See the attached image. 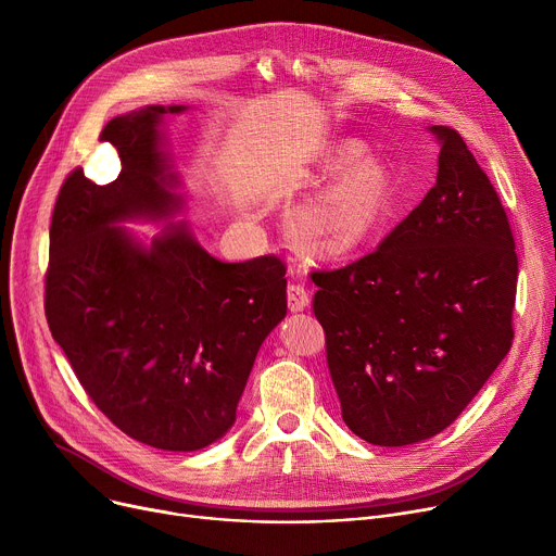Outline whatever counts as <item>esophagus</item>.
I'll return each mask as SVG.
<instances>
[{
  "mask_svg": "<svg viewBox=\"0 0 556 556\" xmlns=\"http://www.w3.org/2000/svg\"><path fill=\"white\" fill-rule=\"evenodd\" d=\"M311 304V295L308 290L304 288V283L293 281L288 283V308L290 311H304Z\"/></svg>",
  "mask_w": 556,
  "mask_h": 556,
  "instance_id": "obj_1",
  "label": "esophagus"
}]
</instances>
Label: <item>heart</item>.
<instances>
[{
  "instance_id": "heart-1",
  "label": "heart",
  "mask_w": 556,
  "mask_h": 556,
  "mask_svg": "<svg viewBox=\"0 0 556 556\" xmlns=\"http://www.w3.org/2000/svg\"><path fill=\"white\" fill-rule=\"evenodd\" d=\"M361 155L363 146L358 141H344L329 153L325 173L342 175ZM386 207V170L374 160H365L323 198L306 204L295 218V229L304 243L319 252H344L358 245L383 220Z\"/></svg>"
}]
</instances>
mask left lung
I'll return each mask as SVG.
<instances>
[{"instance_id": "8db88e82", "label": "left lung", "mask_w": 556, "mask_h": 556, "mask_svg": "<svg viewBox=\"0 0 556 556\" xmlns=\"http://www.w3.org/2000/svg\"><path fill=\"white\" fill-rule=\"evenodd\" d=\"M437 182L374 252L313 270V313L342 419L376 446L448 428L509 354L518 256L503 202L462 135Z\"/></svg>"}]
</instances>
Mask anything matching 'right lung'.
Here are the masks:
<instances>
[{
    "mask_svg": "<svg viewBox=\"0 0 556 556\" xmlns=\"http://www.w3.org/2000/svg\"><path fill=\"white\" fill-rule=\"evenodd\" d=\"M185 105H149L101 130L122 160L97 185L74 168L55 198L45 275V315L78 383L132 440L198 451L237 421L261 342L286 315V263L263 254L223 263L182 223L151 248L119 227L164 218L175 175L157 124Z\"/></svg>",
    "mask_w": 556,
    "mask_h": 556,
    "instance_id": "add662e5",
    "label": "right lung"
}]
</instances>
